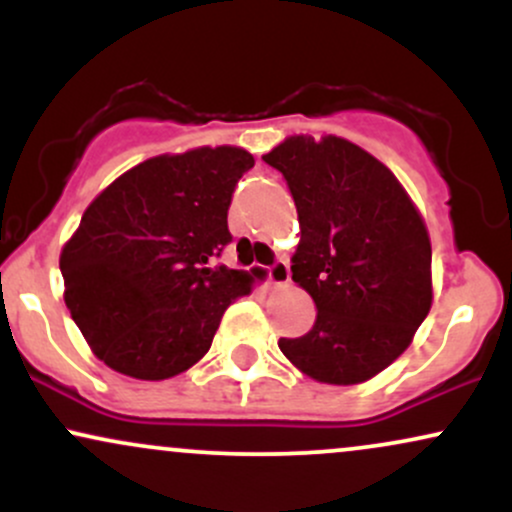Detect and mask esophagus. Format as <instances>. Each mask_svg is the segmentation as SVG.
<instances>
[{"label":"esophagus","mask_w":512,"mask_h":512,"mask_svg":"<svg viewBox=\"0 0 512 512\" xmlns=\"http://www.w3.org/2000/svg\"><path fill=\"white\" fill-rule=\"evenodd\" d=\"M289 279H291V269L284 260H276L274 264H269L267 267V281L272 286H286L289 284Z\"/></svg>","instance_id":"esophagus-1"}]
</instances>
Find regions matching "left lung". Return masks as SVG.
Returning <instances> with one entry per match:
<instances>
[{
	"label": "left lung",
	"mask_w": 512,
	"mask_h": 512,
	"mask_svg": "<svg viewBox=\"0 0 512 512\" xmlns=\"http://www.w3.org/2000/svg\"><path fill=\"white\" fill-rule=\"evenodd\" d=\"M264 163L289 185L301 221L293 281L313 298L310 332L279 339L305 375L356 385L407 349L431 310V240L378 158L339 137H291Z\"/></svg>",
	"instance_id": "obj_1"
}]
</instances>
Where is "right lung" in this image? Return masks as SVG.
Masks as SVG:
<instances>
[{"mask_svg": "<svg viewBox=\"0 0 512 512\" xmlns=\"http://www.w3.org/2000/svg\"><path fill=\"white\" fill-rule=\"evenodd\" d=\"M255 158L236 146L156 156L91 202L64 245V301L105 366L166 380L209 351L250 274L214 264L228 207Z\"/></svg>", "mask_w": 512, "mask_h": 512, "instance_id": "add662e5", "label": "right lung"}]
</instances>
